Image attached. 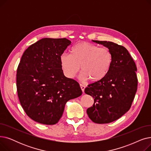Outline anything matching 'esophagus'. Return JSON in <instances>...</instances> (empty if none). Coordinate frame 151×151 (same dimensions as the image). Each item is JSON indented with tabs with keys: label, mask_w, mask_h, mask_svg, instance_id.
Returning a JSON list of instances; mask_svg holds the SVG:
<instances>
[{
	"label": "esophagus",
	"mask_w": 151,
	"mask_h": 151,
	"mask_svg": "<svg viewBox=\"0 0 151 151\" xmlns=\"http://www.w3.org/2000/svg\"><path fill=\"white\" fill-rule=\"evenodd\" d=\"M80 88H81V90H82V92H84L86 86H85L84 85H83V84H80Z\"/></svg>",
	"instance_id": "obj_1"
}]
</instances>
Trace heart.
Wrapping results in <instances>:
<instances>
[{"mask_svg": "<svg viewBox=\"0 0 151 151\" xmlns=\"http://www.w3.org/2000/svg\"><path fill=\"white\" fill-rule=\"evenodd\" d=\"M60 68L67 78H73L81 67V78L93 83L104 79L111 67L113 58L107 47H99L88 42H80L70 50V54L63 53L59 58Z\"/></svg>", "mask_w": 151, "mask_h": 151, "instance_id": "1", "label": "heart"}]
</instances>
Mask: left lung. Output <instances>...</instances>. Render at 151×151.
<instances>
[{"mask_svg": "<svg viewBox=\"0 0 151 151\" xmlns=\"http://www.w3.org/2000/svg\"><path fill=\"white\" fill-rule=\"evenodd\" d=\"M92 42L108 48L113 61L104 79L86 88L85 93L94 100L87 114L95 123L108 124L118 119L130 108L137 90V68L125 47L111 42Z\"/></svg>", "mask_w": 151, "mask_h": 151, "instance_id": "8db88e82", "label": "left lung"}]
</instances>
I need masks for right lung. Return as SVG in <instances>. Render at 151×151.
<instances>
[{"label": "right lung", "instance_id": "add662e5", "mask_svg": "<svg viewBox=\"0 0 151 151\" xmlns=\"http://www.w3.org/2000/svg\"><path fill=\"white\" fill-rule=\"evenodd\" d=\"M69 40L43 38L30 45L17 69V86L20 104L32 119L45 125L58 122L66 103L80 97L79 83L67 78L59 58Z\"/></svg>", "mask_w": 151, "mask_h": 151}]
</instances>
